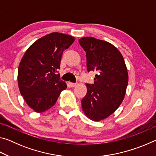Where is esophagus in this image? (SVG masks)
<instances>
[{
	"mask_svg": "<svg viewBox=\"0 0 156 156\" xmlns=\"http://www.w3.org/2000/svg\"><path fill=\"white\" fill-rule=\"evenodd\" d=\"M69 84L70 87H74L76 85H77V83H69Z\"/></svg>",
	"mask_w": 156,
	"mask_h": 156,
	"instance_id": "esophagus-1",
	"label": "esophagus"
}]
</instances>
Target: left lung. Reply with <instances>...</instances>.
<instances>
[{
	"instance_id": "obj_1",
	"label": "left lung",
	"mask_w": 156,
	"mask_h": 156,
	"mask_svg": "<svg viewBox=\"0 0 156 156\" xmlns=\"http://www.w3.org/2000/svg\"><path fill=\"white\" fill-rule=\"evenodd\" d=\"M86 52L87 69L96 72L94 84H86L82 109L93 121L104 120L118 109L125 98L129 76L119 50L107 41L94 37L79 39Z\"/></svg>"
}]
</instances>
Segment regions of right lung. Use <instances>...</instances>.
<instances>
[{"label": "right lung", "instance_id": "obj_1", "mask_svg": "<svg viewBox=\"0 0 156 156\" xmlns=\"http://www.w3.org/2000/svg\"><path fill=\"white\" fill-rule=\"evenodd\" d=\"M74 41L73 36L53 32L34 42L23 55L18 71V87L34 112L42 113L50 109L67 88L58 69L63 51Z\"/></svg>", "mask_w": 156, "mask_h": 156}]
</instances>
